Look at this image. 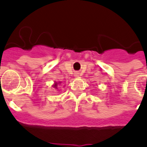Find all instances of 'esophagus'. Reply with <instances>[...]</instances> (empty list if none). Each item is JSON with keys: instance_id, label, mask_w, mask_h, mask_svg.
Here are the masks:
<instances>
[{"instance_id": "esophagus-1", "label": "esophagus", "mask_w": 147, "mask_h": 147, "mask_svg": "<svg viewBox=\"0 0 147 147\" xmlns=\"http://www.w3.org/2000/svg\"><path fill=\"white\" fill-rule=\"evenodd\" d=\"M76 74L75 76H78V74Z\"/></svg>"}]
</instances>
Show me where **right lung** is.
<instances>
[{
  "instance_id": "obj_1",
  "label": "right lung",
  "mask_w": 147,
  "mask_h": 147,
  "mask_svg": "<svg viewBox=\"0 0 147 147\" xmlns=\"http://www.w3.org/2000/svg\"><path fill=\"white\" fill-rule=\"evenodd\" d=\"M57 85H58V83H57V82H56V83H55V85H54V88H57Z\"/></svg>"
}]
</instances>
